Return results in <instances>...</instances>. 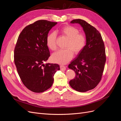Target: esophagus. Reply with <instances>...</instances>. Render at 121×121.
<instances>
[{"label":"esophagus","instance_id":"34e87169","mask_svg":"<svg viewBox=\"0 0 121 121\" xmlns=\"http://www.w3.org/2000/svg\"><path fill=\"white\" fill-rule=\"evenodd\" d=\"M60 70L64 71H65V69H66V67L64 66V65H60Z\"/></svg>","mask_w":121,"mask_h":121}]
</instances>
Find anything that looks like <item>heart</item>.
<instances>
[{
    "instance_id": "obj_1",
    "label": "heart",
    "mask_w": 121,
    "mask_h": 121,
    "mask_svg": "<svg viewBox=\"0 0 121 121\" xmlns=\"http://www.w3.org/2000/svg\"><path fill=\"white\" fill-rule=\"evenodd\" d=\"M58 32L68 39L65 45V49L59 50L52 54V60L60 65H65L70 61L73 57L74 52L77 55L85 48L87 38L83 33H80L79 29L70 25L64 26L60 29ZM56 35L54 32L49 33L47 36L46 44L52 50L56 49Z\"/></svg>"
}]
</instances>
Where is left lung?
Instances as JSON below:
<instances>
[{
	"mask_svg": "<svg viewBox=\"0 0 121 121\" xmlns=\"http://www.w3.org/2000/svg\"><path fill=\"white\" fill-rule=\"evenodd\" d=\"M79 24L87 38L84 49L69 65L76 76L69 82L72 88L84 92L94 89L100 81L106 61L104 44L101 34L95 28L81 19L73 20Z\"/></svg>",
	"mask_w": 121,
	"mask_h": 121,
	"instance_id": "1",
	"label": "left lung"
}]
</instances>
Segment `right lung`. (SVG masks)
Listing matches in <instances>:
<instances>
[{"label":"right lung","instance_id":"right-lung-1","mask_svg":"<svg viewBox=\"0 0 121 121\" xmlns=\"http://www.w3.org/2000/svg\"><path fill=\"white\" fill-rule=\"evenodd\" d=\"M57 24L39 20L26 27L18 37L14 51V61L24 85L36 93L43 92L52 86L53 76L60 65L44 62L50 56L46 38Z\"/></svg>","mask_w":121,"mask_h":121}]
</instances>
